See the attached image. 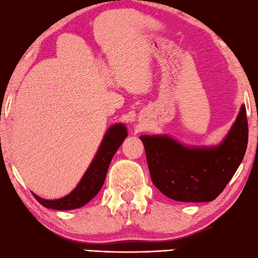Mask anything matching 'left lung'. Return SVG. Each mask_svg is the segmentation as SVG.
Here are the masks:
<instances>
[{"label": "left lung", "mask_w": 258, "mask_h": 258, "mask_svg": "<svg viewBox=\"0 0 258 258\" xmlns=\"http://www.w3.org/2000/svg\"><path fill=\"white\" fill-rule=\"evenodd\" d=\"M151 181L179 202H210L223 191L244 157L248 119L242 105L228 136L215 148H186L168 136H141Z\"/></svg>", "instance_id": "1"}]
</instances>
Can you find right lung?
Segmentation results:
<instances>
[{
    "mask_svg": "<svg viewBox=\"0 0 258 258\" xmlns=\"http://www.w3.org/2000/svg\"><path fill=\"white\" fill-rule=\"evenodd\" d=\"M126 129L123 124H115L109 128L102 141L100 149L95 156L93 163L88 168L86 174L81 179L79 185L68 196L59 200H43L34 194L35 199L42 206L55 210H72L83 207L91 199H94L103 185L109 164L114 155L124 139L126 137Z\"/></svg>",
    "mask_w": 258,
    "mask_h": 258,
    "instance_id": "1",
    "label": "right lung"
}]
</instances>
